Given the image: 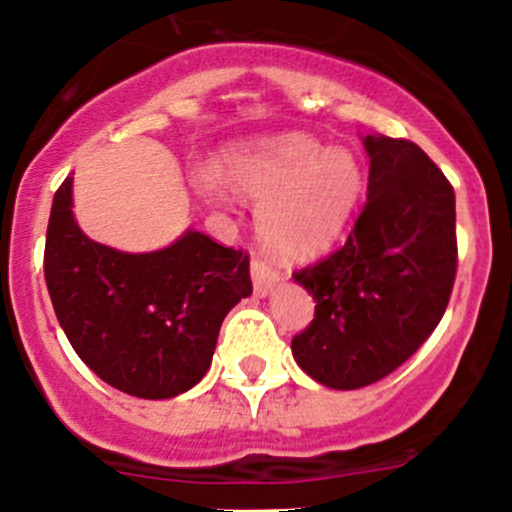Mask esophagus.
<instances>
[{
  "instance_id": "1",
  "label": "esophagus",
  "mask_w": 512,
  "mask_h": 512,
  "mask_svg": "<svg viewBox=\"0 0 512 512\" xmlns=\"http://www.w3.org/2000/svg\"><path fill=\"white\" fill-rule=\"evenodd\" d=\"M250 272H252V285H255V292L260 294V297L270 294L272 287L280 282V272H277V267L270 265L267 260H262V257H252Z\"/></svg>"
}]
</instances>
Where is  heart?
Wrapping results in <instances>:
<instances>
[{"instance_id": "1", "label": "heart", "mask_w": 512, "mask_h": 512, "mask_svg": "<svg viewBox=\"0 0 512 512\" xmlns=\"http://www.w3.org/2000/svg\"><path fill=\"white\" fill-rule=\"evenodd\" d=\"M225 178L237 193L262 200L257 230L285 257H309L332 245L352 218L364 188L359 160L302 133L237 148L225 156ZM195 183L213 200L227 198L223 175L205 168Z\"/></svg>"}]
</instances>
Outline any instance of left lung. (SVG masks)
I'll return each instance as SVG.
<instances>
[{
  "label": "left lung",
  "mask_w": 512,
  "mask_h": 512,
  "mask_svg": "<svg viewBox=\"0 0 512 512\" xmlns=\"http://www.w3.org/2000/svg\"><path fill=\"white\" fill-rule=\"evenodd\" d=\"M369 195L342 247L292 277L317 299L297 364L329 389H361L431 337L458 270L456 195L406 138L366 136Z\"/></svg>",
  "instance_id": "obj_1"
}]
</instances>
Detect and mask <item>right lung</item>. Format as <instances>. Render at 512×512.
<instances>
[{
    "label": "right lung",
    "instance_id": "obj_1",
    "mask_svg": "<svg viewBox=\"0 0 512 512\" xmlns=\"http://www.w3.org/2000/svg\"><path fill=\"white\" fill-rule=\"evenodd\" d=\"M44 277L74 352L138 399L193 389L210 369L225 314L252 292L250 255L203 232L146 255L89 240L71 213V178L51 205Z\"/></svg>",
    "mask_w": 512,
    "mask_h": 512
}]
</instances>
